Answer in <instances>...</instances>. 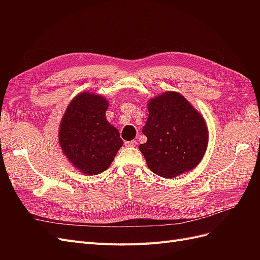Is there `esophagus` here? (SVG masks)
<instances>
[{"mask_svg": "<svg viewBox=\"0 0 260 260\" xmlns=\"http://www.w3.org/2000/svg\"><path fill=\"white\" fill-rule=\"evenodd\" d=\"M137 141L133 140V141H128V142H124V145L127 147H136L137 146Z\"/></svg>", "mask_w": 260, "mask_h": 260, "instance_id": "34e87169", "label": "esophagus"}]
</instances>
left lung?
<instances>
[{
  "label": "left lung",
  "instance_id": "1",
  "mask_svg": "<svg viewBox=\"0 0 260 260\" xmlns=\"http://www.w3.org/2000/svg\"><path fill=\"white\" fill-rule=\"evenodd\" d=\"M142 132L147 142L139 146L148 168L166 179L198 166L205 154L208 131L205 120L176 92H166L148 103Z\"/></svg>",
  "mask_w": 260,
  "mask_h": 260
}]
</instances>
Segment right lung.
Listing matches in <instances>:
<instances>
[{
	"instance_id": "1",
	"label": "right lung",
	"mask_w": 260,
	"mask_h": 260,
	"mask_svg": "<svg viewBox=\"0 0 260 260\" xmlns=\"http://www.w3.org/2000/svg\"><path fill=\"white\" fill-rule=\"evenodd\" d=\"M107 101L81 93L66 109L59 128V144L74 166L86 175L108 168L122 146L119 131L106 120Z\"/></svg>"
}]
</instances>
